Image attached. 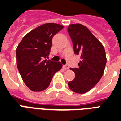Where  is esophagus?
<instances>
[{"label": "esophagus", "instance_id": "obj_1", "mask_svg": "<svg viewBox=\"0 0 121 121\" xmlns=\"http://www.w3.org/2000/svg\"><path fill=\"white\" fill-rule=\"evenodd\" d=\"M63 68H64L65 69H66V70H67V69H69V68L68 65H64V66H63Z\"/></svg>", "mask_w": 121, "mask_h": 121}]
</instances>
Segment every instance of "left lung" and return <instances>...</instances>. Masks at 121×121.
I'll use <instances>...</instances> for the list:
<instances>
[{"mask_svg": "<svg viewBox=\"0 0 121 121\" xmlns=\"http://www.w3.org/2000/svg\"><path fill=\"white\" fill-rule=\"evenodd\" d=\"M68 33L72 40L74 52L81 56L78 68H71L75 73L68 86L76 93L83 94L94 87L102 77L107 57L103 44L84 25H69Z\"/></svg>", "mask_w": 121, "mask_h": 121, "instance_id": "1", "label": "left lung"}]
</instances>
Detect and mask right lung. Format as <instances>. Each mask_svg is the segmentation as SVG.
<instances>
[{
	"instance_id": "right-lung-1",
	"label": "right lung",
	"mask_w": 121,
	"mask_h": 121,
	"mask_svg": "<svg viewBox=\"0 0 121 121\" xmlns=\"http://www.w3.org/2000/svg\"><path fill=\"white\" fill-rule=\"evenodd\" d=\"M64 28L49 23L36 27L25 35L16 50V64L23 81L32 91H42L50 85L60 62L45 59L50 52L52 38Z\"/></svg>"
}]
</instances>
